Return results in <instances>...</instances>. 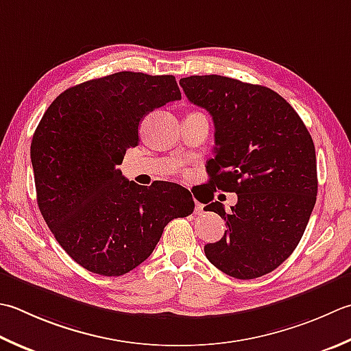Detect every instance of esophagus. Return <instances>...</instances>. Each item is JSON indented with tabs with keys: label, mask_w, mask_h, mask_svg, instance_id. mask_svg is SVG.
Segmentation results:
<instances>
[{
	"label": "esophagus",
	"mask_w": 351,
	"mask_h": 351,
	"mask_svg": "<svg viewBox=\"0 0 351 351\" xmlns=\"http://www.w3.org/2000/svg\"><path fill=\"white\" fill-rule=\"evenodd\" d=\"M195 213H196V215H202V213H204V207H202L201 204L196 202V205H195Z\"/></svg>",
	"instance_id": "1"
}]
</instances>
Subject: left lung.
I'll return each instance as SVG.
<instances>
[{
	"mask_svg": "<svg viewBox=\"0 0 351 351\" xmlns=\"http://www.w3.org/2000/svg\"><path fill=\"white\" fill-rule=\"evenodd\" d=\"M180 85L215 123L211 190L237 195L230 213L217 201L205 207L226 222L205 256L230 277H262L297 248L317 202L312 136L289 103L266 86L217 74L190 75Z\"/></svg>",
	"mask_w": 351,
	"mask_h": 351,
	"instance_id": "left-lung-1",
	"label": "left lung"
}]
</instances>
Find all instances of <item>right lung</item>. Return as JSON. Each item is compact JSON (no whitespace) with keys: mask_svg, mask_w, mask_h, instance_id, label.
Returning <instances> with one entry per match:
<instances>
[{"mask_svg":"<svg viewBox=\"0 0 351 351\" xmlns=\"http://www.w3.org/2000/svg\"><path fill=\"white\" fill-rule=\"evenodd\" d=\"M181 99L173 75L121 71L68 88L34 130L39 210L59 245L94 274L120 277L154 252L171 219L193 213L173 182L141 187L119 166L144 115Z\"/></svg>","mask_w":351,"mask_h":351,"instance_id":"1","label":"right lung"}]
</instances>
